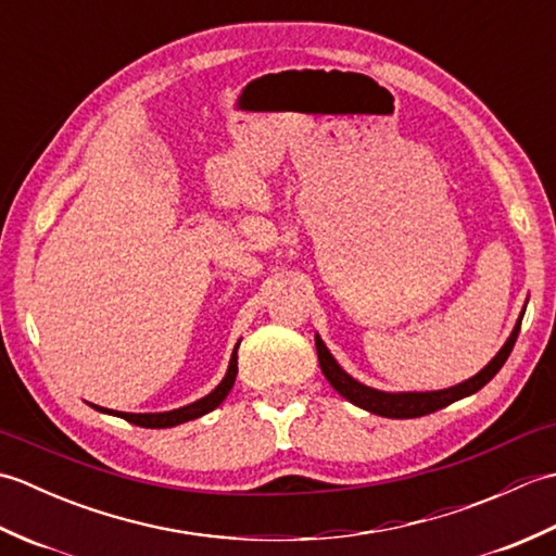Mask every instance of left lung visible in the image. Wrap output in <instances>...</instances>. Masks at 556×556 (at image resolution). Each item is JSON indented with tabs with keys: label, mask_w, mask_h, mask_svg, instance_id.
<instances>
[{
	"label": "left lung",
	"mask_w": 556,
	"mask_h": 556,
	"mask_svg": "<svg viewBox=\"0 0 556 556\" xmlns=\"http://www.w3.org/2000/svg\"><path fill=\"white\" fill-rule=\"evenodd\" d=\"M523 313H526V305H523L521 315H518L509 339L504 341V346L497 351V356H494L485 365V368L476 372L473 377H468V380H464V382L446 387V389H434V392H382V389H375V387L358 382L356 377H351L344 368H341L337 358L325 346L320 334H315V349H317V358H320V368L327 377V382L332 384L346 401H351L353 406L375 413V416H382V418H420V416H428V413L440 410L448 404H454V401H458V399H466L470 394L480 392V389L502 370V365L506 363V358H509V353L516 344Z\"/></svg>",
	"instance_id": "left-lung-1"
}]
</instances>
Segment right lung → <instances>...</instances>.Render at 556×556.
Here are the masks:
<instances>
[{
    "label": "right lung",
    "mask_w": 556,
    "mask_h": 556,
    "mask_svg": "<svg viewBox=\"0 0 556 556\" xmlns=\"http://www.w3.org/2000/svg\"><path fill=\"white\" fill-rule=\"evenodd\" d=\"M241 344V339H239ZM239 344L233 346L231 351V358H229V368L227 375L222 377V382L212 389L210 394H205L203 399L193 401V404L181 406V408H174V410H162V413H126V410H112V408H102L90 404L96 410L100 413H108V416H116V418H124L134 425H140V428H174V425H181L188 420H195L200 416H205V413L215 410L227 394L231 392V387L236 382V372H239Z\"/></svg>",
    "instance_id": "right-lung-1"
}]
</instances>
